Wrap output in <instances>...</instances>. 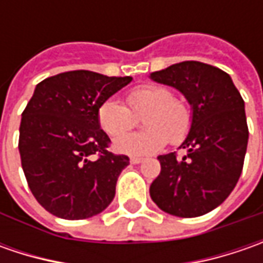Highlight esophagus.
I'll return each mask as SVG.
<instances>
[{"instance_id": "34e87169", "label": "esophagus", "mask_w": 263, "mask_h": 263, "mask_svg": "<svg viewBox=\"0 0 263 263\" xmlns=\"http://www.w3.org/2000/svg\"><path fill=\"white\" fill-rule=\"evenodd\" d=\"M130 162L135 164V165H136V164H142V162H143V158H130Z\"/></svg>"}]
</instances>
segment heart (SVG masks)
I'll use <instances>...</instances> for the list:
<instances>
[{"label": "heart", "instance_id": "1", "mask_svg": "<svg viewBox=\"0 0 263 263\" xmlns=\"http://www.w3.org/2000/svg\"><path fill=\"white\" fill-rule=\"evenodd\" d=\"M126 105L117 99H106L98 108V123L108 136L126 133L142 117L140 133H130L114 140V149L128 157H147L159 152L170 143L178 145L189 135L193 124V111L186 101L173 96L161 85H143L132 89L126 96Z\"/></svg>", "mask_w": 263, "mask_h": 263}]
</instances>
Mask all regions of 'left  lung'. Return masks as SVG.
<instances>
[{"label": "left lung", "mask_w": 263, "mask_h": 263, "mask_svg": "<svg viewBox=\"0 0 263 263\" xmlns=\"http://www.w3.org/2000/svg\"><path fill=\"white\" fill-rule=\"evenodd\" d=\"M149 77L180 90L193 111L192 128L180 145L187 155L158 157L161 173L151 197L170 215H205L230 196L241 174L249 140L245 101L226 71L199 61L173 64Z\"/></svg>", "instance_id": "1"}]
</instances>
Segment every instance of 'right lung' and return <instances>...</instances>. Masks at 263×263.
<instances>
[{
	"label": "right lung",
	"instance_id": "add662e5",
	"mask_svg": "<svg viewBox=\"0 0 263 263\" xmlns=\"http://www.w3.org/2000/svg\"><path fill=\"white\" fill-rule=\"evenodd\" d=\"M132 80L74 70L36 85L22 114L18 152L30 192L52 215L85 219L112 202L128 157L108 151L96 114Z\"/></svg>",
	"mask_w": 263,
	"mask_h": 263
}]
</instances>
